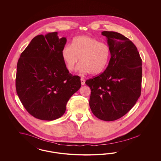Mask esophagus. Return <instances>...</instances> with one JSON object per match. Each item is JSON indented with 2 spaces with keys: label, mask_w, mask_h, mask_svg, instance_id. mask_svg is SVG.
Wrapping results in <instances>:
<instances>
[{
  "label": "esophagus",
  "mask_w": 161,
  "mask_h": 161,
  "mask_svg": "<svg viewBox=\"0 0 161 161\" xmlns=\"http://www.w3.org/2000/svg\"><path fill=\"white\" fill-rule=\"evenodd\" d=\"M81 83L82 85H84L85 84V80L83 78H81Z\"/></svg>",
  "instance_id": "1"
}]
</instances>
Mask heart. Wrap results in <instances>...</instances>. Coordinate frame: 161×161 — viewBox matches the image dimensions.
I'll return each instance as SVG.
<instances>
[{"instance_id": "1", "label": "heart", "mask_w": 161, "mask_h": 161, "mask_svg": "<svg viewBox=\"0 0 161 161\" xmlns=\"http://www.w3.org/2000/svg\"><path fill=\"white\" fill-rule=\"evenodd\" d=\"M110 55L107 45L86 35L74 38L71 45H65L62 51L63 58L68 70L75 69L80 58L81 64L78 70L92 75L102 73L107 66Z\"/></svg>"}]
</instances>
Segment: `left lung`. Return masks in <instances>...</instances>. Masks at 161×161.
Returning <instances> with one entry per match:
<instances>
[{"label": "left lung", "mask_w": 161, "mask_h": 161, "mask_svg": "<svg viewBox=\"0 0 161 161\" xmlns=\"http://www.w3.org/2000/svg\"><path fill=\"white\" fill-rule=\"evenodd\" d=\"M111 57L105 71L86 84L91 89L89 105L93 114L104 121L125 115L141 94L142 59L136 47L124 35L103 31Z\"/></svg>", "instance_id": "1"}]
</instances>
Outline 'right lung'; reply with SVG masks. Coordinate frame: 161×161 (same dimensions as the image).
Segmentation results:
<instances>
[{
  "instance_id": "add662e5",
  "label": "right lung",
  "mask_w": 161,
  "mask_h": 161,
  "mask_svg": "<svg viewBox=\"0 0 161 161\" xmlns=\"http://www.w3.org/2000/svg\"><path fill=\"white\" fill-rule=\"evenodd\" d=\"M57 32L37 35L17 64L16 90L24 107L40 120L61 117L69 99L81 87L80 77L69 73L62 56L67 42Z\"/></svg>"
}]
</instances>
